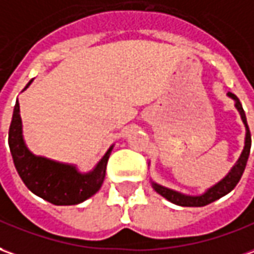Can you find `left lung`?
Instances as JSON below:
<instances>
[{"instance_id": "1", "label": "left lung", "mask_w": 254, "mask_h": 254, "mask_svg": "<svg viewBox=\"0 0 254 254\" xmlns=\"http://www.w3.org/2000/svg\"><path fill=\"white\" fill-rule=\"evenodd\" d=\"M228 96L235 100V107L239 111L241 114V118L245 124V127H246V137H245V148L241 157H239L238 162L234 165V168L231 169V172L227 175L221 182H219L216 186H213L212 189H209L205 192V194L198 195V196H190V195H184L177 192V191H173V190L166 189V187H162L157 183H152V187L157 191L158 194L162 195L164 198H166L168 201H170L175 205H179V206H205V205H209L212 202L217 201L219 198L227 195L230 191L234 190V187L238 184V182L241 180V177L244 175V170L246 168V162H248V158H249V152H251V145H252V136L251 130H249V127H248V122H246V115H245V111L242 109V104L239 102V99L234 93L228 92Z\"/></svg>"}]
</instances>
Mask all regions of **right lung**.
Here are the masks:
<instances>
[{"instance_id": "1", "label": "right lung", "mask_w": 254, "mask_h": 254, "mask_svg": "<svg viewBox=\"0 0 254 254\" xmlns=\"http://www.w3.org/2000/svg\"><path fill=\"white\" fill-rule=\"evenodd\" d=\"M8 139L10 154L19 176L26 187L42 199L53 205H77L96 194L102 187L113 147H110L102 161L89 173H79L75 166L71 165L59 164L44 157H35L28 151L23 141L19 102H16L13 109Z\"/></svg>"}]
</instances>
